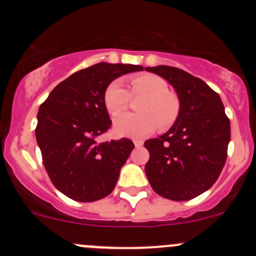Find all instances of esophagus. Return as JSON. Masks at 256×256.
I'll return each mask as SVG.
<instances>
[{
    "mask_svg": "<svg viewBox=\"0 0 256 256\" xmlns=\"http://www.w3.org/2000/svg\"><path fill=\"white\" fill-rule=\"evenodd\" d=\"M134 144H135L136 147H140V146H142L144 142L141 140H134Z\"/></svg>",
    "mask_w": 256,
    "mask_h": 256,
    "instance_id": "obj_1",
    "label": "esophagus"
}]
</instances>
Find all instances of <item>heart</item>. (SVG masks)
I'll return each mask as SVG.
<instances>
[{
    "label": "heart",
    "mask_w": 256,
    "mask_h": 256,
    "mask_svg": "<svg viewBox=\"0 0 256 256\" xmlns=\"http://www.w3.org/2000/svg\"><path fill=\"white\" fill-rule=\"evenodd\" d=\"M128 92L120 79L112 80L104 92V104L110 115L118 116L127 108L130 95L146 96L140 106V114H124L114 121V132L128 138H144L157 128L167 130L178 118L180 102L170 92L164 78L154 74H140L130 78Z\"/></svg>",
    "instance_id": "b5f03b06"
}]
</instances>
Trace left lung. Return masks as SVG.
<instances>
[{"instance_id": "left-lung-1", "label": "left lung", "mask_w": 256, "mask_h": 256, "mask_svg": "<svg viewBox=\"0 0 256 256\" xmlns=\"http://www.w3.org/2000/svg\"><path fill=\"white\" fill-rule=\"evenodd\" d=\"M176 90L180 112L160 138L144 141L152 190L171 200H190L216 183L226 160L230 122L220 96L202 79L168 66H147Z\"/></svg>"}]
</instances>
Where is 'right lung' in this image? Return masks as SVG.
<instances>
[{"instance_id":"right-lung-1","label":"right lung","mask_w":256,"mask_h":256,"mask_svg":"<svg viewBox=\"0 0 256 256\" xmlns=\"http://www.w3.org/2000/svg\"><path fill=\"white\" fill-rule=\"evenodd\" d=\"M141 66L102 62L59 82L40 106L36 138L56 190L78 202H95L115 188L134 150L128 138L96 142L112 125L104 104L108 85Z\"/></svg>"}]
</instances>
